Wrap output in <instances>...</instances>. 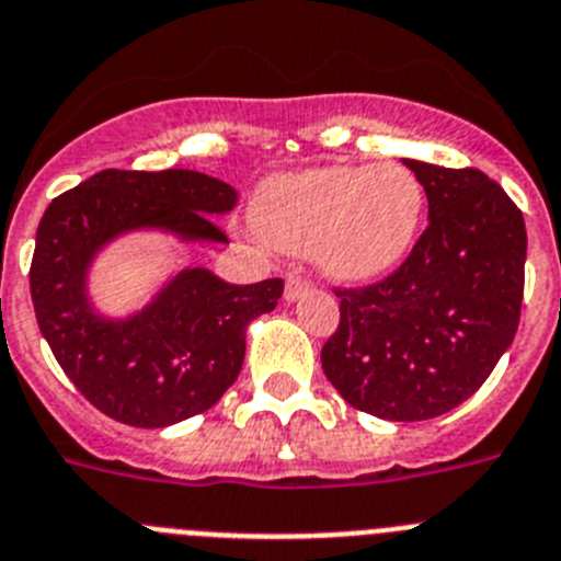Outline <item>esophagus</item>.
<instances>
[{
    "instance_id": "1",
    "label": "esophagus",
    "mask_w": 561,
    "mask_h": 561,
    "mask_svg": "<svg viewBox=\"0 0 561 561\" xmlns=\"http://www.w3.org/2000/svg\"><path fill=\"white\" fill-rule=\"evenodd\" d=\"M310 290H312V285L305 279V276H290L285 285V299L296 301V299H301V296H307Z\"/></svg>"
}]
</instances>
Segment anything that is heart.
<instances>
[{"label": "heart", "mask_w": 561, "mask_h": 561, "mask_svg": "<svg viewBox=\"0 0 561 561\" xmlns=\"http://www.w3.org/2000/svg\"><path fill=\"white\" fill-rule=\"evenodd\" d=\"M422 204V186L405 168L332 164L265 181L254 218L271 243L312 254L330 279L371 282L408 256Z\"/></svg>", "instance_id": "heart-1"}]
</instances>
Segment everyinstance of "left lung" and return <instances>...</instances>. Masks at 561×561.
Returning a JSON list of instances; mask_svg holds the SVG:
<instances>
[{"label":"left lung","mask_w":561,"mask_h":561,"mask_svg":"<svg viewBox=\"0 0 561 561\" xmlns=\"http://www.w3.org/2000/svg\"><path fill=\"white\" fill-rule=\"evenodd\" d=\"M405 164L431 224L386 279L335 287L341 321L321 350L343 400L388 422L469 400L517 335L526 285V224L503 186L476 168Z\"/></svg>","instance_id":"obj_1"}]
</instances>
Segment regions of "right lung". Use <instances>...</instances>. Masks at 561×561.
<instances>
[{
  "label": "right lung",
  "instance_id": "obj_1",
  "mask_svg": "<svg viewBox=\"0 0 561 561\" xmlns=\"http://www.w3.org/2000/svg\"><path fill=\"white\" fill-rule=\"evenodd\" d=\"M234 204L226 181L195 170H103L47 206L30 265L35 321L75 388L105 416L168 427L209 411L243 368L245 330L274 310L285 282L229 285L186 268L142 312L111 321L85 296L94 254L134 229L229 243L215 215Z\"/></svg>",
  "mask_w": 561,
  "mask_h": 561
}]
</instances>
